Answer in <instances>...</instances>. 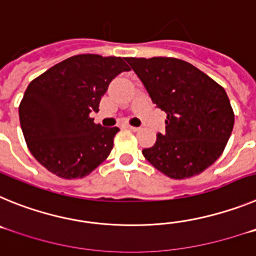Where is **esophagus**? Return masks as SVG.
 Returning a JSON list of instances; mask_svg holds the SVG:
<instances>
[{"label": "esophagus", "mask_w": 256, "mask_h": 256, "mask_svg": "<svg viewBox=\"0 0 256 256\" xmlns=\"http://www.w3.org/2000/svg\"><path fill=\"white\" fill-rule=\"evenodd\" d=\"M126 128H130V130H133V132H137V130H140L138 126H126Z\"/></svg>", "instance_id": "34e87169"}]
</instances>
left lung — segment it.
<instances>
[{
	"mask_svg": "<svg viewBox=\"0 0 256 256\" xmlns=\"http://www.w3.org/2000/svg\"><path fill=\"white\" fill-rule=\"evenodd\" d=\"M151 100L166 112L165 133L142 154L169 178L184 180L209 168L224 151L234 114L224 88L187 61L126 58Z\"/></svg>",
	"mask_w": 256,
	"mask_h": 256,
	"instance_id": "left-lung-1",
	"label": "left lung"
}]
</instances>
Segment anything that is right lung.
Returning a JSON list of instances; mask_svg holds the SVG:
<instances>
[{"mask_svg": "<svg viewBox=\"0 0 256 256\" xmlns=\"http://www.w3.org/2000/svg\"><path fill=\"white\" fill-rule=\"evenodd\" d=\"M130 68L124 58L76 55L29 83L19 106L20 126L32 155L65 180L83 178L110 155L119 128L94 123L112 79Z\"/></svg>", "mask_w": 256, "mask_h": 256, "instance_id": "1", "label": "right lung"}]
</instances>
